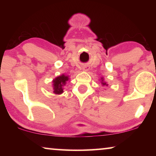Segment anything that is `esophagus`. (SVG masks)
<instances>
[{
	"instance_id": "34e87169",
	"label": "esophagus",
	"mask_w": 156,
	"mask_h": 156,
	"mask_svg": "<svg viewBox=\"0 0 156 156\" xmlns=\"http://www.w3.org/2000/svg\"><path fill=\"white\" fill-rule=\"evenodd\" d=\"M83 70H84V71H87V70H89V67H83Z\"/></svg>"
}]
</instances>
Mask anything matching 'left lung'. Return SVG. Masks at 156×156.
Masks as SVG:
<instances>
[{
    "instance_id": "left-lung-1",
    "label": "left lung",
    "mask_w": 156,
    "mask_h": 156,
    "mask_svg": "<svg viewBox=\"0 0 156 156\" xmlns=\"http://www.w3.org/2000/svg\"><path fill=\"white\" fill-rule=\"evenodd\" d=\"M102 84H103V85H107L105 82H102Z\"/></svg>"
}]
</instances>
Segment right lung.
I'll list each match as a JSON object with an SVG mask.
<instances>
[{"label": "right lung", "mask_w": 156, "mask_h": 156, "mask_svg": "<svg viewBox=\"0 0 156 156\" xmlns=\"http://www.w3.org/2000/svg\"><path fill=\"white\" fill-rule=\"evenodd\" d=\"M69 80L68 76L63 75L57 76L53 81V85H54V93L57 94H60L63 92V87L66 84V82Z\"/></svg>", "instance_id": "obj_1"}]
</instances>
